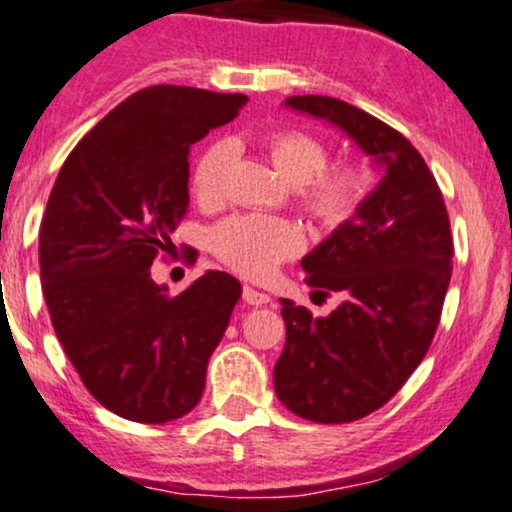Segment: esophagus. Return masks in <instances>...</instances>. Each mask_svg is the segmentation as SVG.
<instances>
[{
  "mask_svg": "<svg viewBox=\"0 0 512 512\" xmlns=\"http://www.w3.org/2000/svg\"><path fill=\"white\" fill-rule=\"evenodd\" d=\"M243 298H245V303H248V305H267L269 301H272V298H269V293L252 289V286H245Z\"/></svg>",
  "mask_w": 512,
  "mask_h": 512,
  "instance_id": "obj_1",
  "label": "esophagus"
}]
</instances>
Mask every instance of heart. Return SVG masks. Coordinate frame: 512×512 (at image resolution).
<instances>
[{"instance_id":"1","label":"heart","mask_w":512,"mask_h":512,"mask_svg":"<svg viewBox=\"0 0 512 512\" xmlns=\"http://www.w3.org/2000/svg\"><path fill=\"white\" fill-rule=\"evenodd\" d=\"M274 166L291 185H298L301 207L322 223L349 219L366 195L368 175L361 166L327 168L330 149L325 142L301 129H279L267 139ZM231 144L211 142L197 156L192 170V190L202 204H219L223 199ZM216 257L236 272L260 279L272 274L281 262L303 250L305 238L296 223L276 216L238 214L221 221L211 233Z\"/></svg>"}]
</instances>
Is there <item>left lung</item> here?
Here are the masks:
<instances>
[{
  "label": "left lung",
  "instance_id": "obj_1",
  "mask_svg": "<svg viewBox=\"0 0 512 512\" xmlns=\"http://www.w3.org/2000/svg\"><path fill=\"white\" fill-rule=\"evenodd\" d=\"M286 105L342 127L385 168L356 214L301 262L310 289L346 301L313 317L281 298L276 397L301 419L349 424L390 402L424 361L452 274L450 219L426 161L397 129L337 98Z\"/></svg>",
  "mask_w": 512,
  "mask_h": 512
}]
</instances>
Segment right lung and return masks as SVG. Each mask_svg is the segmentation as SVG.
<instances>
[{"label": "right lung", "mask_w": 512, "mask_h": 512, "mask_svg": "<svg viewBox=\"0 0 512 512\" xmlns=\"http://www.w3.org/2000/svg\"><path fill=\"white\" fill-rule=\"evenodd\" d=\"M243 93L149 86L74 146L40 223V281L52 327L105 409L166 424L197 407L209 356L243 286L226 272L170 296L151 276L190 195V146L240 113ZM187 262L195 252L185 250Z\"/></svg>", "instance_id": "add662e5"}]
</instances>
